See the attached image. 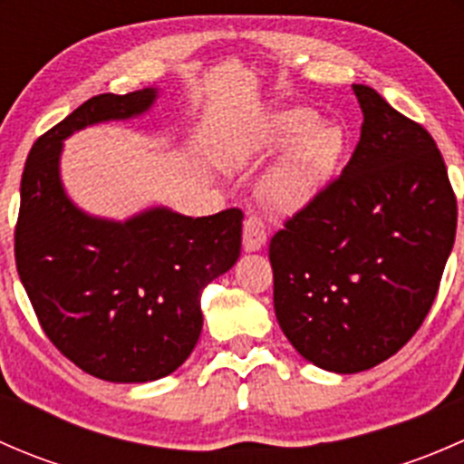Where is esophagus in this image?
I'll use <instances>...</instances> for the list:
<instances>
[{
    "label": "esophagus",
    "mask_w": 464,
    "mask_h": 464,
    "mask_svg": "<svg viewBox=\"0 0 464 464\" xmlns=\"http://www.w3.org/2000/svg\"><path fill=\"white\" fill-rule=\"evenodd\" d=\"M266 242V228L258 218H249L245 222V233H242V245L245 251H260Z\"/></svg>",
    "instance_id": "obj_1"
}]
</instances>
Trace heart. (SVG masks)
Segmentation results:
<instances>
[{"label":"heart","mask_w":464,"mask_h":464,"mask_svg":"<svg viewBox=\"0 0 464 464\" xmlns=\"http://www.w3.org/2000/svg\"><path fill=\"white\" fill-rule=\"evenodd\" d=\"M343 148L339 125L321 123V116L307 107H285L262 114L233 139L227 166L251 170L285 149L262 177L258 193L271 213L294 215L316 202L327 188Z\"/></svg>","instance_id":"b5f03b06"}]
</instances>
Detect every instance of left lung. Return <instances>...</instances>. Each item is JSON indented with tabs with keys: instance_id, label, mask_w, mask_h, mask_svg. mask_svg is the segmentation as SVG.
<instances>
[{
	"instance_id": "obj_1",
	"label": "left lung",
	"mask_w": 464,
	"mask_h": 464,
	"mask_svg": "<svg viewBox=\"0 0 464 464\" xmlns=\"http://www.w3.org/2000/svg\"><path fill=\"white\" fill-rule=\"evenodd\" d=\"M353 92L363 123L348 166L269 245L280 330L339 375L386 362L418 332L458 222L431 134L372 87Z\"/></svg>"
}]
</instances>
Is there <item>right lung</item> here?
<instances>
[{
	"mask_svg": "<svg viewBox=\"0 0 464 464\" xmlns=\"http://www.w3.org/2000/svg\"><path fill=\"white\" fill-rule=\"evenodd\" d=\"M157 87L101 93L33 143L20 186L15 262L51 343L89 375L143 383L175 372L202 332L199 296L242 246V210L188 218L152 206L132 218L89 215L60 177L63 141L89 125L141 116Z\"/></svg>",
	"mask_w": 464,
	"mask_h": 464,
	"instance_id": "obj_1",
	"label": "right lung"
}]
</instances>
